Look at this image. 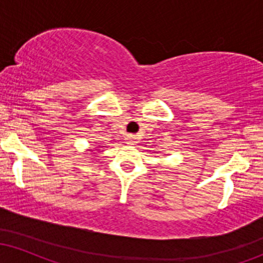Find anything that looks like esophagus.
Masks as SVG:
<instances>
[{
  "instance_id": "1",
  "label": "esophagus",
  "mask_w": 263,
  "mask_h": 263,
  "mask_svg": "<svg viewBox=\"0 0 263 263\" xmlns=\"http://www.w3.org/2000/svg\"><path fill=\"white\" fill-rule=\"evenodd\" d=\"M126 140H127L128 144H135L136 143V136L129 135V136H127V138H126Z\"/></svg>"
}]
</instances>
